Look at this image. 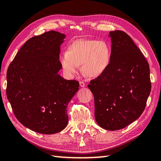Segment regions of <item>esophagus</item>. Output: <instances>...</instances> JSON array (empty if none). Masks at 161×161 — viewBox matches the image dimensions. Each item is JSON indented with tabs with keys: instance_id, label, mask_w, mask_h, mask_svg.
<instances>
[{
	"instance_id": "obj_1",
	"label": "esophagus",
	"mask_w": 161,
	"mask_h": 161,
	"mask_svg": "<svg viewBox=\"0 0 161 161\" xmlns=\"http://www.w3.org/2000/svg\"><path fill=\"white\" fill-rule=\"evenodd\" d=\"M79 84H80V86L81 87H85V83L83 81H80L79 82Z\"/></svg>"
}]
</instances>
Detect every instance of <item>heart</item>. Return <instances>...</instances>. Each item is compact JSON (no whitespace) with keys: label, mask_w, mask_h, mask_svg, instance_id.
Wrapping results in <instances>:
<instances>
[{"label":"heart","mask_w":161,"mask_h":161,"mask_svg":"<svg viewBox=\"0 0 161 161\" xmlns=\"http://www.w3.org/2000/svg\"><path fill=\"white\" fill-rule=\"evenodd\" d=\"M111 58V48L106 42L79 39L68 46L66 52L60 53L59 62L68 76L75 75L82 64L85 75L95 78L103 74L108 69Z\"/></svg>","instance_id":"1"}]
</instances>
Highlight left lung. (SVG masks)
I'll return each instance as SVG.
<instances>
[{
	"label": "left lung",
	"mask_w": 161,
	"mask_h": 161,
	"mask_svg": "<svg viewBox=\"0 0 161 161\" xmlns=\"http://www.w3.org/2000/svg\"><path fill=\"white\" fill-rule=\"evenodd\" d=\"M111 58L109 68L90 81L98 125L118 130L134 122L143 113L151 90L149 64L127 33L109 32Z\"/></svg>",
	"instance_id": "left-lung-1"
}]
</instances>
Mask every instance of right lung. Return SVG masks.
<instances>
[{"instance_id": "obj_1", "label": "right lung", "mask_w": 161, "mask_h": 161, "mask_svg": "<svg viewBox=\"0 0 161 161\" xmlns=\"http://www.w3.org/2000/svg\"><path fill=\"white\" fill-rule=\"evenodd\" d=\"M65 35L47 31L28 40L7 72V96L21 124L34 131L53 134L69 121L67 107L79 82L66 80L58 72L60 45Z\"/></svg>"}]
</instances>
